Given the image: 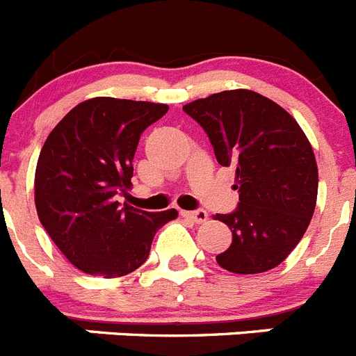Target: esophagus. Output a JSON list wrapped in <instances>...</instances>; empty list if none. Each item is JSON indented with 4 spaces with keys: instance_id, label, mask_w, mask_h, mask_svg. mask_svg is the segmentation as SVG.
I'll return each instance as SVG.
<instances>
[{
    "instance_id": "34e87169",
    "label": "esophagus",
    "mask_w": 356,
    "mask_h": 356,
    "mask_svg": "<svg viewBox=\"0 0 356 356\" xmlns=\"http://www.w3.org/2000/svg\"><path fill=\"white\" fill-rule=\"evenodd\" d=\"M181 216L191 219V221L197 222V225H203L209 219V213L205 210H181Z\"/></svg>"
}]
</instances>
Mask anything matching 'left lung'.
I'll return each instance as SVG.
<instances>
[{"label": "left lung", "instance_id": "1", "mask_svg": "<svg viewBox=\"0 0 356 356\" xmlns=\"http://www.w3.org/2000/svg\"><path fill=\"white\" fill-rule=\"evenodd\" d=\"M207 131L217 162L235 168L238 207L217 213L232 244L217 264L235 275L280 266L307 232L317 201V163L296 119L269 97L222 90L184 106Z\"/></svg>", "mask_w": 356, "mask_h": 356}]
</instances>
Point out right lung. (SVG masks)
Instances as JSON below:
<instances>
[{
	"label": "right lung",
	"mask_w": 356,
	"mask_h": 356,
	"mask_svg": "<svg viewBox=\"0 0 356 356\" xmlns=\"http://www.w3.org/2000/svg\"><path fill=\"white\" fill-rule=\"evenodd\" d=\"M169 110L163 103L92 97L67 112L44 143L35 169V209L56 248L80 271L103 278L146 262L155 234L175 209L121 207L131 187L140 134Z\"/></svg>",
	"instance_id": "right-lung-1"
}]
</instances>
